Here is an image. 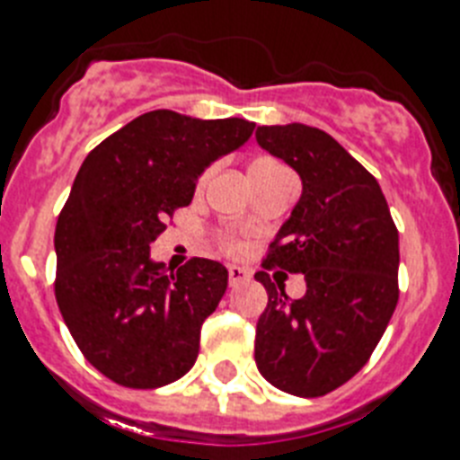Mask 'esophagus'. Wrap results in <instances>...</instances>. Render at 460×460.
Returning a JSON list of instances; mask_svg holds the SVG:
<instances>
[{"label":"esophagus","mask_w":460,"mask_h":460,"mask_svg":"<svg viewBox=\"0 0 460 460\" xmlns=\"http://www.w3.org/2000/svg\"><path fill=\"white\" fill-rule=\"evenodd\" d=\"M247 279H250V270L241 269V266H229V285L231 287L243 285V282H247Z\"/></svg>","instance_id":"esophagus-1"}]
</instances>
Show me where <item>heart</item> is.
Masks as SVG:
<instances>
[{"label": "heart", "mask_w": 460, "mask_h": 460, "mask_svg": "<svg viewBox=\"0 0 460 460\" xmlns=\"http://www.w3.org/2000/svg\"><path fill=\"white\" fill-rule=\"evenodd\" d=\"M275 166H278V164L270 162V159H259V162H254L252 169H275ZM208 175H210V171H206V173L201 175L199 185H203V182L208 181ZM219 243H222V247H225L226 252H235V250H238V243H235L234 238H229V235H222V238H219Z\"/></svg>", "instance_id": "b5f03b06"}]
</instances>
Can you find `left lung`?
<instances>
[{
	"instance_id": "1",
	"label": "left lung",
	"mask_w": 460,
	"mask_h": 460,
	"mask_svg": "<svg viewBox=\"0 0 460 460\" xmlns=\"http://www.w3.org/2000/svg\"><path fill=\"white\" fill-rule=\"evenodd\" d=\"M257 141L301 175L303 194L254 275L269 294L254 361L279 391L326 396L368 363L396 310L398 229L373 173L326 131L259 127ZM282 270L306 278L305 297L286 296Z\"/></svg>"
}]
</instances>
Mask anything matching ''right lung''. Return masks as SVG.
Masks as SVG:
<instances>
[{
    "mask_svg": "<svg viewBox=\"0 0 460 460\" xmlns=\"http://www.w3.org/2000/svg\"><path fill=\"white\" fill-rule=\"evenodd\" d=\"M252 131L241 118L150 111L83 162L55 226V298L83 357L115 385L157 389L197 361L229 273L199 257L166 269L150 261V243L190 206L208 164Z\"/></svg>",
    "mask_w": 460,
    "mask_h": 460,
    "instance_id": "right-lung-1",
    "label": "right lung"
}]
</instances>
